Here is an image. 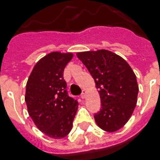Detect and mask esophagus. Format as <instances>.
I'll list each match as a JSON object with an SVG mask.
<instances>
[{
    "mask_svg": "<svg viewBox=\"0 0 160 160\" xmlns=\"http://www.w3.org/2000/svg\"><path fill=\"white\" fill-rule=\"evenodd\" d=\"M86 94H87V92L85 90H83L82 91V93H81V98L84 99L86 98Z\"/></svg>",
    "mask_w": 160,
    "mask_h": 160,
    "instance_id": "34e87169",
    "label": "esophagus"
}]
</instances>
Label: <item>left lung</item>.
I'll use <instances>...</instances> for the list:
<instances>
[{
    "mask_svg": "<svg viewBox=\"0 0 160 160\" xmlns=\"http://www.w3.org/2000/svg\"><path fill=\"white\" fill-rule=\"evenodd\" d=\"M76 55L98 89L102 109L94 115L96 123L108 132L120 129L136 107L139 90L136 75L123 58L107 49L78 52Z\"/></svg>",
    "mask_w": 160,
    "mask_h": 160,
    "instance_id": "obj_1",
    "label": "left lung"
}]
</instances>
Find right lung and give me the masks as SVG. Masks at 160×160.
Returning <instances> with one entry per match:
<instances>
[{
	"instance_id": "right-lung-1",
	"label": "right lung",
	"mask_w": 160,
	"mask_h": 160,
	"mask_svg": "<svg viewBox=\"0 0 160 160\" xmlns=\"http://www.w3.org/2000/svg\"><path fill=\"white\" fill-rule=\"evenodd\" d=\"M72 58L70 52H51L37 62L27 82L28 114L40 131L54 139L68 136L77 112V101L68 95L63 79Z\"/></svg>"
}]
</instances>
